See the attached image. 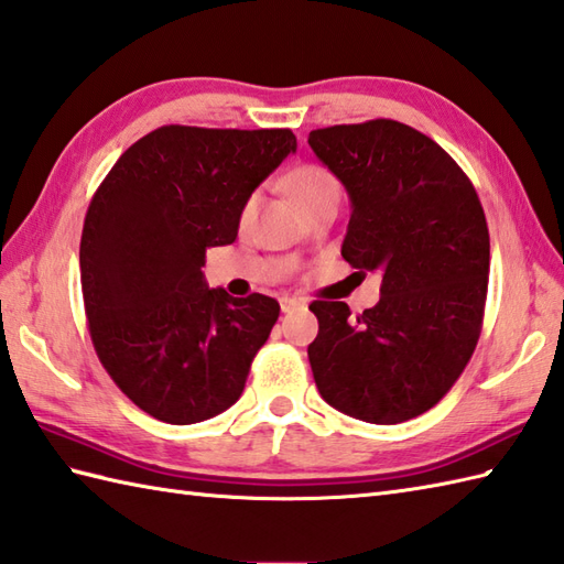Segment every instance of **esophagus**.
<instances>
[{"instance_id": "obj_1", "label": "esophagus", "mask_w": 564, "mask_h": 564, "mask_svg": "<svg viewBox=\"0 0 564 564\" xmlns=\"http://www.w3.org/2000/svg\"><path fill=\"white\" fill-rule=\"evenodd\" d=\"M280 306H282V311H284V314H290V311H296V308H304V306H306V302H304V299H296V296H282V302H280Z\"/></svg>"}]
</instances>
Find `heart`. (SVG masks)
<instances>
[{"instance_id":"b5f03b06","label":"heart","mask_w":564,"mask_h":564,"mask_svg":"<svg viewBox=\"0 0 564 564\" xmlns=\"http://www.w3.org/2000/svg\"><path fill=\"white\" fill-rule=\"evenodd\" d=\"M290 191L294 195V199L299 203V207L306 203H314V199L330 195V193H340V185H337L335 176L323 166L316 164H304L290 173ZM258 203V195H250L243 205V219L253 215Z\"/></svg>"}]
</instances>
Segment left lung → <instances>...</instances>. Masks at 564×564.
Masks as SVG:
<instances>
[{"label":"left lung","mask_w":564,"mask_h":564,"mask_svg":"<svg viewBox=\"0 0 564 564\" xmlns=\"http://www.w3.org/2000/svg\"><path fill=\"white\" fill-rule=\"evenodd\" d=\"M308 144L352 199L343 258L381 274L357 318L314 302L311 371L328 405L371 424L422 415L452 391L482 330L490 234L470 178L444 149L398 120L314 130Z\"/></svg>","instance_id":"left-lung-1"}]
</instances>
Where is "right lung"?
Wrapping results in <instances>:
<instances>
[{
    "label": "right lung",
    "mask_w": 564,
    "mask_h": 564,
    "mask_svg": "<svg viewBox=\"0 0 564 564\" xmlns=\"http://www.w3.org/2000/svg\"><path fill=\"white\" fill-rule=\"evenodd\" d=\"M292 152V130L164 124L94 193L79 246L89 335L147 415L195 424L241 398L280 304L209 290L205 253L236 241L246 199Z\"/></svg>",
    "instance_id": "1"
}]
</instances>
